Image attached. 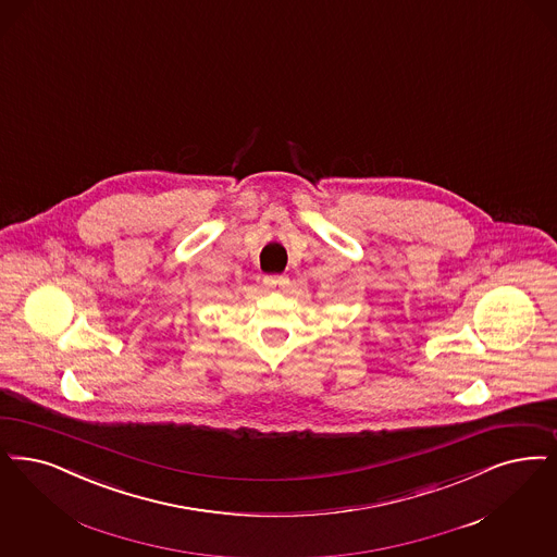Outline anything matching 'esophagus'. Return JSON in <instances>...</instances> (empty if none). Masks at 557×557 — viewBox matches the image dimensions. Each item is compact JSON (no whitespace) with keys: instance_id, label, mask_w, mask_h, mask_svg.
Instances as JSON below:
<instances>
[{"instance_id":"esophagus-1","label":"esophagus","mask_w":557,"mask_h":557,"mask_svg":"<svg viewBox=\"0 0 557 557\" xmlns=\"http://www.w3.org/2000/svg\"><path fill=\"white\" fill-rule=\"evenodd\" d=\"M263 284H265V288L269 289H284L288 288V277L286 275H268L265 280H263Z\"/></svg>"}]
</instances>
